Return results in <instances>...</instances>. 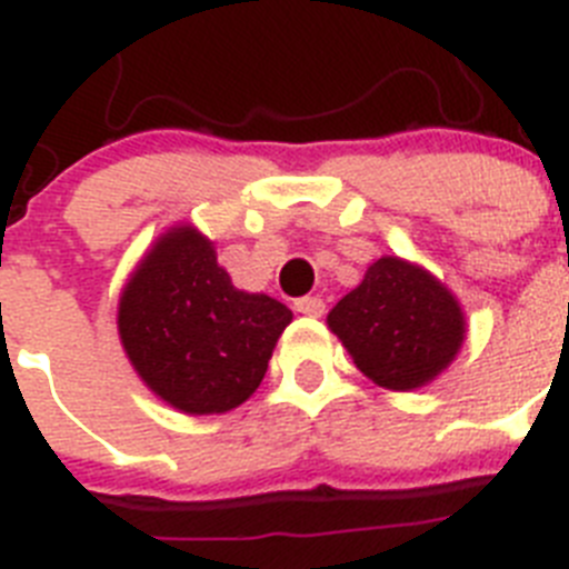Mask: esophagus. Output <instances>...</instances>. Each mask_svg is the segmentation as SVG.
I'll use <instances>...</instances> for the list:
<instances>
[{
    "instance_id": "obj_1",
    "label": "esophagus",
    "mask_w": 569,
    "mask_h": 569,
    "mask_svg": "<svg viewBox=\"0 0 569 569\" xmlns=\"http://www.w3.org/2000/svg\"><path fill=\"white\" fill-rule=\"evenodd\" d=\"M296 313L301 316H313V319H319L321 313H325V301L319 299V296H301V299L293 301Z\"/></svg>"
}]
</instances>
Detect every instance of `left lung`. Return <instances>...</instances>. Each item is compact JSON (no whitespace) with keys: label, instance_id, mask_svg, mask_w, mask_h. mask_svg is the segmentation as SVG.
<instances>
[{"label":"left lung","instance_id":"1","mask_svg":"<svg viewBox=\"0 0 569 569\" xmlns=\"http://www.w3.org/2000/svg\"><path fill=\"white\" fill-rule=\"evenodd\" d=\"M328 328L373 385L410 393L453 365L467 319L453 290L430 270L381 256L330 310Z\"/></svg>","mask_w":569,"mask_h":569}]
</instances>
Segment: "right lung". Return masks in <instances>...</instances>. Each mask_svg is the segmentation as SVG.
<instances>
[{"instance_id": "right-lung-1", "label": "right lung", "mask_w": 569, "mask_h": 569, "mask_svg": "<svg viewBox=\"0 0 569 569\" xmlns=\"http://www.w3.org/2000/svg\"><path fill=\"white\" fill-rule=\"evenodd\" d=\"M290 321L288 305L233 288L213 241L188 222L144 250L116 313L136 376L156 399L188 416L244 405Z\"/></svg>"}]
</instances>
